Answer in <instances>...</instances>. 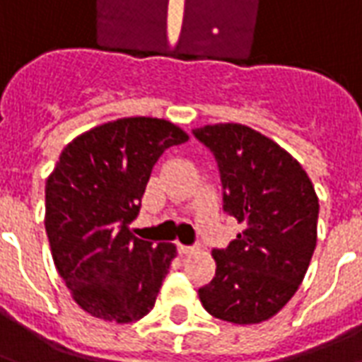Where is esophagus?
Masks as SVG:
<instances>
[{"instance_id":"esophagus-1","label":"esophagus","mask_w":362,"mask_h":362,"mask_svg":"<svg viewBox=\"0 0 362 362\" xmlns=\"http://www.w3.org/2000/svg\"><path fill=\"white\" fill-rule=\"evenodd\" d=\"M176 248H178L180 254H192V252L196 250L194 246H186V244H180V243H176Z\"/></svg>"}]
</instances>
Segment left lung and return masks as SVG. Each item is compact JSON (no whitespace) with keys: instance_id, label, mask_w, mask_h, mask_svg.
Wrapping results in <instances>:
<instances>
[{"instance_id":"1","label":"left lung","mask_w":362,"mask_h":362,"mask_svg":"<svg viewBox=\"0 0 362 362\" xmlns=\"http://www.w3.org/2000/svg\"><path fill=\"white\" fill-rule=\"evenodd\" d=\"M211 151L223 186V211L244 230L213 248L215 277L197 291L211 316L259 324L291 300L316 248L318 197L295 158L240 124L192 132Z\"/></svg>"}]
</instances>
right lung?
<instances>
[{"label":"right lung","mask_w":362,"mask_h":362,"mask_svg":"<svg viewBox=\"0 0 362 362\" xmlns=\"http://www.w3.org/2000/svg\"><path fill=\"white\" fill-rule=\"evenodd\" d=\"M188 141L158 118L93 127L62 151L46 180V235L56 269L83 310L127 324L155 306L176 246L132 235L151 170L168 147Z\"/></svg>","instance_id":"right-lung-1"}]
</instances>
